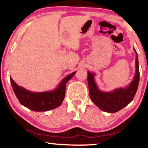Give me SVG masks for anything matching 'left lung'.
<instances>
[{
    "label": "left lung",
    "instance_id": "left-lung-1",
    "mask_svg": "<svg viewBox=\"0 0 148 148\" xmlns=\"http://www.w3.org/2000/svg\"><path fill=\"white\" fill-rule=\"evenodd\" d=\"M136 54V71L132 81L125 88H116L111 92H103L98 88L94 72H88V82L89 93L91 100L94 104L103 111L109 113H114L127 106L134 99L139 83V67L138 55Z\"/></svg>",
    "mask_w": 148,
    "mask_h": 148
}]
</instances>
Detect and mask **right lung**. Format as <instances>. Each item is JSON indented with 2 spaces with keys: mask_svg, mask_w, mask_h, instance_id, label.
Wrapping results in <instances>:
<instances>
[{
  "mask_svg": "<svg viewBox=\"0 0 148 148\" xmlns=\"http://www.w3.org/2000/svg\"><path fill=\"white\" fill-rule=\"evenodd\" d=\"M76 72H72L62 80L54 90L42 92H33L19 86L10 78L16 97L23 106L36 112H45L58 108L63 103L65 95V87Z\"/></svg>",
  "mask_w": 148,
  "mask_h": 148,
  "instance_id": "obj_1",
  "label": "right lung"
}]
</instances>
